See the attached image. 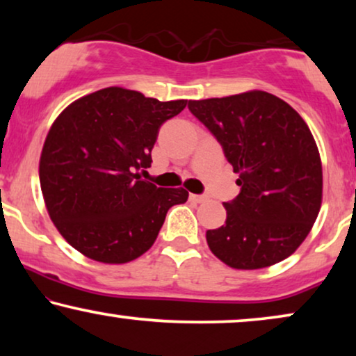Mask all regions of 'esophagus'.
<instances>
[{
    "label": "esophagus",
    "mask_w": 356,
    "mask_h": 356,
    "mask_svg": "<svg viewBox=\"0 0 356 356\" xmlns=\"http://www.w3.org/2000/svg\"><path fill=\"white\" fill-rule=\"evenodd\" d=\"M189 199H191V201H194V202H204V201H207L209 197L204 196V194H191Z\"/></svg>",
    "instance_id": "esophagus-1"
}]
</instances>
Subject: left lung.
<instances>
[{
  "mask_svg": "<svg viewBox=\"0 0 356 356\" xmlns=\"http://www.w3.org/2000/svg\"><path fill=\"white\" fill-rule=\"evenodd\" d=\"M188 108L240 175V194L223 202L225 225L206 233L211 251L243 270L286 259L308 236L323 202V165L308 124L264 90L189 100Z\"/></svg>",
  "mask_w": 356,
  "mask_h": 356,
  "instance_id": "1",
  "label": "left lung"
}]
</instances>
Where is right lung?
Segmentation results:
<instances>
[{
	"label": "right lung",
	"instance_id": "add662e5",
	"mask_svg": "<svg viewBox=\"0 0 356 356\" xmlns=\"http://www.w3.org/2000/svg\"><path fill=\"white\" fill-rule=\"evenodd\" d=\"M188 100L160 102L106 87L61 111L40 155V188L51 222L89 259L124 264L150 250L184 188L140 178L152 163L159 129Z\"/></svg>",
	"mask_w": 356,
	"mask_h": 356
}]
</instances>
